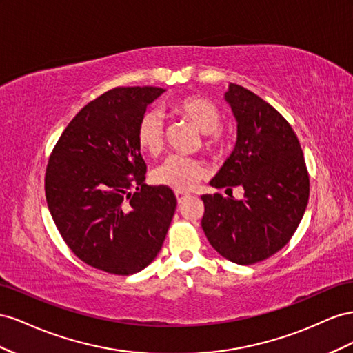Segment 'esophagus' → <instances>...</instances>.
I'll return each mask as SVG.
<instances>
[{"mask_svg": "<svg viewBox=\"0 0 353 353\" xmlns=\"http://www.w3.org/2000/svg\"><path fill=\"white\" fill-rule=\"evenodd\" d=\"M188 196H189L188 194H183V192H176V198H177V201H179V204H180V203H183V201H185Z\"/></svg>", "mask_w": 353, "mask_h": 353, "instance_id": "obj_1", "label": "esophagus"}]
</instances>
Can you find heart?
Returning <instances> with one entry per match:
<instances>
[{
    "mask_svg": "<svg viewBox=\"0 0 353 353\" xmlns=\"http://www.w3.org/2000/svg\"><path fill=\"white\" fill-rule=\"evenodd\" d=\"M173 117L186 121L201 134H204L203 148L214 158H225L234 146V139L221 130L223 114L220 108L203 96H185L168 103ZM139 148L150 157H157L164 148V127L159 115L149 112L139 119L136 128ZM201 163L183 157H168L163 164L155 168L152 179L159 186H165L177 192H185L204 176Z\"/></svg>",
    "mask_w": 353,
    "mask_h": 353,
    "instance_id": "obj_1",
    "label": "heart"
}]
</instances>
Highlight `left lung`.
I'll return each mask as SVG.
<instances>
[{
	"instance_id": "obj_1",
	"label": "left lung",
	"mask_w": 353,
	"mask_h": 353,
	"mask_svg": "<svg viewBox=\"0 0 353 353\" xmlns=\"http://www.w3.org/2000/svg\"><path fill=\"white\" fill-rule=\"evenodd\" d=\"M225 99L238 136L210 185L230 192L241 186L244 198L203 195L201 225L220 256L253 265L275 254L294 235L307 205L309 174L296 133L274 106L236 84H229Z\"/></svg>"
}]
</instances>
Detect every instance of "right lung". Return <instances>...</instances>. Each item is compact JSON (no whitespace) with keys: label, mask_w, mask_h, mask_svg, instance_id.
Here are the masks:
<instances>
[{"label":"right lung","mask_w":353,"mask_h":353,"mask_svg":"<svg viewBox=\"0 0 353 353\" xmlns=\"http://www.w3.org/2000/svg\"><path fill=\"white\" fill-rule=\"evenodd\" d=\"M164 92L109 90L74 117L48 159L46 198L60 235L78 259L108 274L145 269L174 216L173 190L145 183L136 140L146 106Z\"/></svg>","instance_id":"right-lung-1"}]
</instances>
